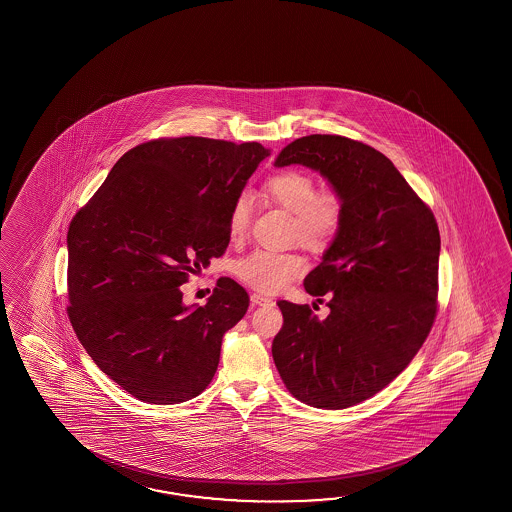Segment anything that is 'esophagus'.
Returning a JSON list of instances; mask_svg holds the SVG:
<instances>
[{
  "mask_svg": "<svg viewBox=\"0 0 512 512\" xmlns=\"http://www.w3.org/2000/svg\"><path fill=\"white\" fill-rule=\"evenodd\" d=\"M251 302L254 305H269L272 304L271 296H265V294L252 293Z\"/></svg>",
  "mask_w": 512,
  "mask_h": 512,
  "instance_id": "esophagus-1",
  "label": "esophagus"
}]
</instances>
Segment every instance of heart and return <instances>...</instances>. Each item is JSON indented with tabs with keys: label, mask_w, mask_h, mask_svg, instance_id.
<instances>
[{
	"label": "heart",
	"mask_w": 512,
	"mask_h": 512,
	"mask_svg": "<svg viewBox=\"0 0 512 512\" xmlns=\"http://www.w3.org/2000/svg\"><path fill=\"white\" fill-rule=\"evenodd\" d=\"M263 192L276 205L294 216L298 240L309 249H326L340 227L342 205L335 194H318L315 181L296 170L272 175ZM251 218V199L247 194L236 197L229 214L230 240H241ZM305 271L304 256L293 251L256 249L236 261L234 272L240 282L261 293H276Z\"/></svg>",
	"instance_id": "obj_1"
}]
</instances>
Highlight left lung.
<instances>
[{
    "label": "left lung",
    "mask_w": 512,
    "mask_h": 512,
    "mask_svg": "<svg viewBox=\"0 0 512 512\" xmlns=\"http://www.w3.org/2000/svg\"><path fill=\"white\" fill-rule=\"evenodd\" d=\"M315 170L342 205V221L305 291L329 296L320 320L280 300L272 359L302 403L340 410L381 392L423 346L435 318L441 238L432 210L392 161L340 135L287 144L274 166Z\"/></svg>",
    "instance_id": "left-lung-1"
}]
</instances>
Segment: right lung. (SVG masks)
<instances>
[{"label":"right lung","mask_w":512,"mask_h":512,"mask_svg":"<svg viewBox=\"0 0 512 512\" xmlns=\"http://www.w3.org/2000/svg\"><path fill=\"white\" fill-rule=\"evenodd\" d=\"M269 155L258 142H144L71 221L69 320L98 368L139 401L185 403L218 370L249 294L221 278L207 304L185 305L179 287L229 247L230 207Z\"/></svg>","instance_id":"add662e5"}]
</instances>
